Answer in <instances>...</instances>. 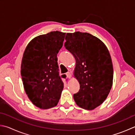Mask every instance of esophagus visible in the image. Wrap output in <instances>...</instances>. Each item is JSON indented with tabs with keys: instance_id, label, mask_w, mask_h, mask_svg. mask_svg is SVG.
Returning <instances> with one entry per match:
<instances>
[{
	"instance_id": "34e87169",
	"label": "esophagus",
	"mask_w": 135,
	"mask_h": 135,
	"mask_svg": "<svg viewBox=\"0 0 135 135\" xmlns=\"http://www.w3.org/2000/svg\"><path fill=\"white\" fill-rule=\"evenodd\" d=\"M66 76H67V77L69 78V79H70V78H71V75H70V72H68V73H66Z\"/></svg>"
}]
</instances>
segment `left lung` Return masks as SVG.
<instances>
[{"instance_id":"8db88e82","label":"left lung","mask_w":135,"mask_h":135,"mask_svg":"<svg viewBox=\"0 0 135 135\" xmlns=\"http://www.w3.org/2000/svg\"><path fill=\"white\" fill-rule=\"evenodd\" d=\"M65 40L76 60L73 75L80 85L73 99L80 108L93 110L106 100L113 85L110 55L102 40L88 33H67Z\"/></svg>"}]
</instances>
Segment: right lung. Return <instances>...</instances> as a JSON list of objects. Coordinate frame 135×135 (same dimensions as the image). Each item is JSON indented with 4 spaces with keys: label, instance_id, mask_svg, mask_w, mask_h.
I'll return each instance as SVG.
<instances>
[{
    "label": "right lung",
    "instance_id": "1",
    "mask_svg": "<svg viewBox=\"0 0 135 135\" xmlns=\"http://www.w3.org/2000/svg\"><path fill=\"white\" fill-rule=\"evenodd\" d=\"M65 34L53 31L35 37L23 55L20 72L25 92L32 103L40 109L56 106L63 89L57 54Z\"/></svg>",
    "mask_w": 135,
    "mask_h": 135
}]
</instances>
